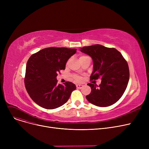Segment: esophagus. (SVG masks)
<instances>
[{"instance_id":"obj_1","label":"esophagus","mask_w":149,"mask_h":149,"mask_svg":"<svg viewBox=\"0 0 149 149\" xmlns=\"http://www.w3.org/2000/svg\"><path fill=\"white\" fill-rule=\"evenodd\" d=\"M83 85H82V84H77L76 85V87H77V89H81L82 88H83Z\"/></svg>"}]
</instances>
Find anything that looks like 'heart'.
<instances>
[{"label": "heart", "mask_w": 149, "mask_h": 149, "mask_svg": "<svg viewBox=\"0 0 149 149\" xmlns=\"http://www.w3.org/2000/svg\"><path fill=\"white\" fill-rule=\"evenodd\" d=\"M86 57H88V56H81L80 57V60H81L83 58H86ZM74 79L77 81H81L82 80V77H80V76H79V75H74Z\"/></svg>", "instance_id": "obj_1"}]
</instances>
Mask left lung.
<instances>
[{
  "instance_id": "obj_1",
  "label": "left lung",
  "mask_w": 149,
  "mask_h": 149,
  "mask_svg": "<svg viewBox=\"0 0 149 149\" xmlns=\"http://www.w3.org/2000/svg\"><path fill=\"white\" fill-rule=\"evenodd\" d=\"M80 51L93 60L91 80L101 79L99 86L88 83L91 92L86 98L99 107H107L118 101L126 89L129 80L127 63L115 48L95 45L80 48Z\"/></svg>"
}]
</instances>
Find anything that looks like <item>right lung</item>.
<instances>
[{"instance_id":"obj_1","label":"right lung","mask_w":149,"mask_h":149,"mask_svg":"<svg viewBox=\"0 0 149 149\" xmlns=\"http://www.w3.org/2000/svg\"><path fill=\"white\" fill-rule=\"evenodd\" d=\"M76 49L48 48L33 54L26 66L25 85L34 102L45 109H54L66 103L76 86L67 81L57 84V73L65 69Z\"/></svg>"}]
</instances>
